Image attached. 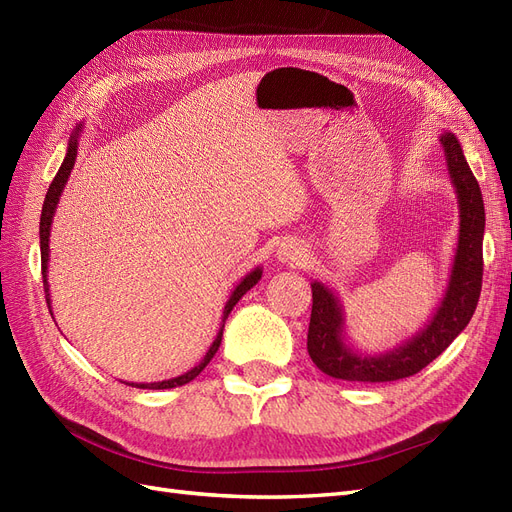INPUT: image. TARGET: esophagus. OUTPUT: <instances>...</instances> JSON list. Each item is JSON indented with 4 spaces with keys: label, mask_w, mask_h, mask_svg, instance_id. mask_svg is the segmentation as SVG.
<instances>
[{
    "label": "esophagus",
    "mask_w": 512,
    "mask_h": 512,
    "mask_svg": "<svg viewBox=\"0 0 512 512\" xmlns=\"http://www.w3.org/2000/svg\"><path fill=\"white\" fill-rule=\"evenodd\" d=\"M277 258L282 262H290V265H301L305 260V247L297 241H286L280 245V250H277Z\"/></svg>",
    "instance_id": "esophagus-1"
}]
</instances>
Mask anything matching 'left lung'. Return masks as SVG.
Listing matches in <instances>:
<instances>
[{
    "mask_svg": "<svg viewBox=\"0 0 512 512\" xmlns=\"http://www.w3.org/2000/svg\"><path fill=\"white\" fill-rule=\"evenodd\" d=\"M440 143L459 205V239L444 297L431 320L404 344L380 354H367L346 344V316L337 294L322 282H314L307 352L316 367L331 378L393 382L414 376L433 359H438L468 327L483 286L485 205L457 136L444 132Z\"/></svg>",
    "mask_w": 512,
    "mask_h": 512,
    "instance_id": "left-lung-1",
    "label": "left lung"
}]
</instances>
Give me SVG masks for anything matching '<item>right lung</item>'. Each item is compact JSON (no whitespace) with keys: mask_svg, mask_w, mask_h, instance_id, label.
<instances>
[{"mask_svg":"<svg viewBox=\"0 0 512 512\" xmlns=\"http://www.w3.org/2000/svg\"><path fill=\"white\" fill-rule=\"evenodd\" d=\"M81 132H83V123H79V126H76V130H74V132H72V136H70V141H68V151H66V158H64V162H61V166H59V170H57L55 179H53V181H51V185H49V192H46L44 205H42V215H40L42 282H44V294H46V303H49V312H51V316H53V309H51V292H49V282H46V273H49V252H51V250H49L51 224H53L55 209H57V205H59V196H61V192H64L66 183H68V177H70L72 168H74V162H76V149H79V136H81ZM260 277H262V269H260V267H256L254 271H250V273H247V275L243 277V280L237 284V288H235V290H232L230 299L226 301V307H224V318H222V327H220V331H218V337L213 339V344L209 346L207 354L203 356V361H200L196 367H192L190 371H185V374H181V376H177V378L162 380V382H132L130 386H136V389H156V391H160V389H175V386H183V384L192 382V380L200 374V371H203V369L209 365V361L213 359L215 352H218V348H220V344H222L224 322H226L228 314L232 312V307H235V305L239 303V299L243 297V294H245L247 290L254 288V286L260 282ZM126 384H128V382H126Z\"/></svg>","mask_w":512,"mask_h":512,"instance_id":"add662e5","label":"right lung"}]
</instances>
